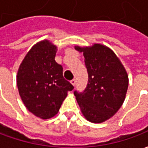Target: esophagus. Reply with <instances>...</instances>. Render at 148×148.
Returning a JSON list of instances; mask_svg holds the SVG:
<instances>
[{
  "instance_id": "esophagus-1",
  "label": "esophagus",
  "mask_w": 148,
  "mask_h": 148,
  "mask_svg": "<svg viewBox=\"0 0 148 148\" xmlns=\"http://www.w3.org/2000/svg\"><path fill=\"white\" fill-rule=\"evenodd\" d=\"M71 83L74 86H75V85H76V80L75 79H73V80L71 81Z\"/></svg>"
}]
</instances>
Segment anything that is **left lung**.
<instances>
[{"instance_id":"obj_1","label":"left lung","mask_w":148,"mask_h":148,"mask_svg":"<svg viewBox=\"0 0 148 148\" xmlns=\"http://www.w3.org/2000/svg\"><path fill=\"white\" fill-rule=\"evenodd\" d=\"M83 53L88 84L82 93L74 91L81 112L87 121L102 123L116 113L125 99L128 75L116 55L101 43L74 46Z\"/></svg>"}]
</instances>
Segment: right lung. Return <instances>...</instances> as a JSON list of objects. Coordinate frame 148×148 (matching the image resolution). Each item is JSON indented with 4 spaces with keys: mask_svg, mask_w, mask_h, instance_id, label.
Listing matches in <instances>:
<instances>
[{
    "mask_svg": "<svg viewBox=\"0 0 148 148\" xmlns=\"http://www.w3.org/2000/svg\"><path fill=\"white\" fill-rule=\"evenodd\" d=\"M57 47L48 39L36 42L20 65L16 75L19 94L28 111L50 119L57 114L68 91L74 86L63 77L55 60Z\"/></svg>",
    "mask_w": 148,
    "mask_h": 148,
    "instance_id": "right-lung-1",
    "label": "right lung"
}]
</instances>
